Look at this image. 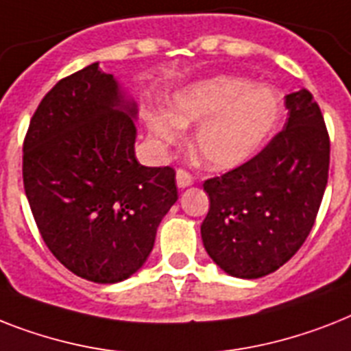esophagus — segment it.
I'll return each instance as SVG.
<instances>
[{
	"label": "esophagus",
	"mask_w": 351,
	"mask_h": 351,
	"mask_svg": "<svg viewBox=\"0 0 351 351\" xmlns=\"http://www.w3.org/2000/svg\"><path fill=\"white\" fill-rule=\"evenodd\" d=\"M193 182H195V178H193L185 169L176 171V185H178L180 189H185V187L193 185Z\"/></svg>",
	"instance_id": "1"
}]
</instances>
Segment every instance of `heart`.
<instances>
[{
    "mask_svg": "<svg viewBox=\"0 0 351 351\" xmlns=\"http://www.w3.org/2000/svg\"><path fill=\"white\" fill-rule=\"evenodd\" d=\"M281 115V97L269 84L245 77L216 75L173 95L167 115L147 111L146 126L160 147L175 146L182 130L198 124L193 153L205 167L227 171L261 149Z\"/></svg>",
    "mask_w": 351,
    "mask_h": 351,
    "instance_id": "obj_1",
    "label": "heart"
}]
</instances>
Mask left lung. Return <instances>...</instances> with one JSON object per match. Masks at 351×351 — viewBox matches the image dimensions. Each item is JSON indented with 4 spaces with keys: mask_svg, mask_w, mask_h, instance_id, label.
<instances>
[{
    "mask_svg": "<svg viewBox=\"0 0 351 351\" xmlns=\"http://www.w3.org/2000/svg\"><path fill=\"white\" fill-rule=\"evenodd\" d=\"M283 131L254 158L204 182L210 207L202 223L207 254L234 278L278 270L314 227L330 167L323 113L308 90L285 97Z\"/></svg>",
    "mask_w": 351,
    "mask_h": 351,
    "instance_id": "left-lung-1",
    "label": "left lung"
}]
</instances>
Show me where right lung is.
Returning a JSON list of instances; mask_svg holds the SVG:
<instances>
[{
    "label": "right lung",
    "mask_w": 351,
    "mask_h": 351,
    "mask_svg": "<svg viewBox=\"0 0 351 351\" xmlns=\"http://www.w3.org/2000/svg\"><path fill=\"white\" fill-rule=\"evenodd\" d=\"M136 113L93 62L43 97L23 144V184L43 240L93 283L135 274L178 200L175 169L136 162Z\"/></svg>",
    "instance_id": "1"
}]
</instances>
